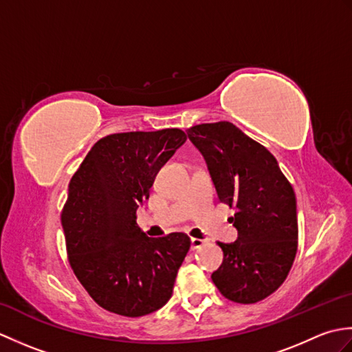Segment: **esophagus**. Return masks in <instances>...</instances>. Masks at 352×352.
<instances>
[{"label":"esophagus","mask_w":352,"mask_h":352,"mask_svg":"<svg viewBox=\"0 0 352 352\" xmlns=\"http://www.w3.org/2000/svg\"><path fill=\"white\" fill-rule=\"evenodd\" d=\"M203 245H206L204 239H197V237H192V239H190L192 250H198V248H201V246H203Z\"/></svg>","instance_id":"1"}]
</instances>
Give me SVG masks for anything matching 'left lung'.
Masks as SVG:
<instances>
[{
  "instance_id": "8db88e82",
  "label": "left lung",
  "mask_w": 352,
  "mask_h": 352,
  "mask_svg": "<svg viewBox=\"0 0 352 352\" xmlns=\"http://www.w3.org/2000/svg\"><path fill=\"white\" fill-rule=\"evenodd\" d=\"M221 203L236 208L234 243L218 245L223 261L212 274L227 300L256 304L287 278L298 250L296 198L275 157L227 121L190 126Z\"/></svg>"
}]
</instances>
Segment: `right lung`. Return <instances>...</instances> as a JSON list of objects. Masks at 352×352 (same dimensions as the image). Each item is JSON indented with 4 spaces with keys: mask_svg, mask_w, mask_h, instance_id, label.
I'll use <instances>...</instances> for the list:
<instances>
[{
    "mask_svg": "<svg viewBox=\"0 0 352 352\" xmlns=\"http://www.w3.org/2000/svg\"><path fill=\"white\" fill-rule=\"evenodd\" d=\"M186 139L180 129L109 134L71 178L62 210L68 260L104 310L139 318L172 295L190 239L184 233L148 237L138 227L136 210Z\"/></svg>",
    "mask_w": 352,
    "mask_h": 352,
    "instance_id": "right-lung-1",
    "label": "right lung"
}]
</instances>
